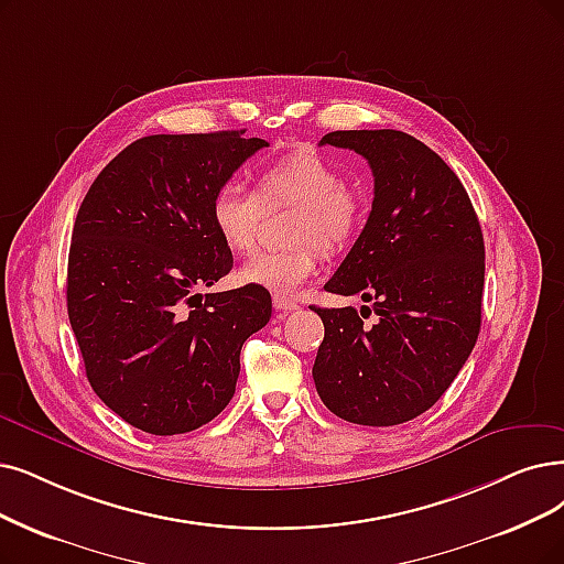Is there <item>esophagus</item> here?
Instances as JSON below:
<instances>
[{
    "mask_svg": "<svg viewBox=\"0 0 564 564\" xmlns=\"http://www.w3.org/2000/svg\"><path fill=\"white\" fill-rule=\"evenodd\" d=\"M273 305H275L278 312H294V310H299V303H296V301H291V299L280 296V294L273 296Z\"/></svg>",
    "mask_w": 564,
    "mask_h": 564,
    "instance_id": "34e87169",
    "label": "esophagus"
}]
</instances>
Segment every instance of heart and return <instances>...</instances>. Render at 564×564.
Here are the masks:
<instances>
[{
  "mask_svg": "<svg viewBox=\"0 0 564 564\" xmlns=\"http://www.w3.org/2000/svg\"><path fill=\"white\" fill-rule=\"evenodd\" d=\"M299 204L294 240L289 250H259L247 257L238 280L275 294H294L319 265L322 250L337 252L364 227V200L347 187L343 171L314 152H291L257 175V192L224 183L210 200V221L234 252H250L265 208Z\"/></svg>",
  "mask_w": 564,
  "mask_h": 564,
  "instance_id": "b5f03b06",
  "label": "heart"
}]
</instances>
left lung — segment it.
Instances as JSON below:
<instances>
[{
  "instance_id": "1",
  "label": "left lung",
  "mask_w": 564,
  "mask_h": 564,
  "mask_svg": "<svg viewBox=\"0 0 564 564\" xmlns=\"http://www.w3.org/2000/svg\"><path fill=\"white\" fill-rule=\"evenodd\" d=\"M322 145L349 148L372 169L370 217L324 286L372 307H312L324 322L314 387L349 423L398 425L433 408L477 345L481 227L458 175L410 133L330 131Z\"/></svg>"
}]
</instances>
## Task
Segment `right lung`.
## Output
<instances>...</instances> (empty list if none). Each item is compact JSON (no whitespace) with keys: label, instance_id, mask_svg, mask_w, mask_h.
Listing matches in <instances>:
<instances>
[{"label":"right lung","instance_id":"1","mask_svg":"<svg viewBox=\"0 0 564 564\" xmlns=\"http://www.w3.org/2000/svg\"><path fill=\"white\" fill-rule=\"evenodd\" d=\"M242 133L133 141L76 215L66 310L85 375L106 408L150 435L196 431L227 408L242 343L273 310L254 284L198 294L234 265L210 221L213 194L268 148Z\"/></svg>","mask_w":564,"mask_h":564}]
</instances>
